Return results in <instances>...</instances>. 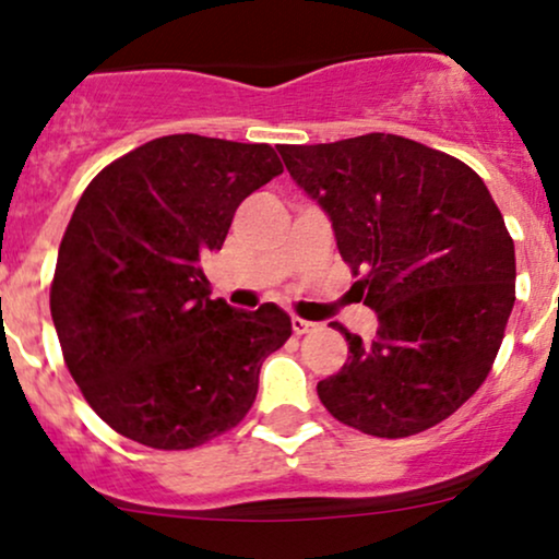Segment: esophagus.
<instances>
[{"label": "esophagus", "mask_w": 559, "mask_h": 559, "mask_svg": "<svg viewBox=\"0 0 559 559\" xmlns=\"http://www.w3.org/2000/svg\"><path fill=\"white\" fill-rule=\"evenodd\" d=\"M292 329H294V333H297V336H301V333L316 331V329H318V323H310V320H305V318H297V316H294V318H292Z\"/></svg>", "instance_id": "1"}]
</instances>
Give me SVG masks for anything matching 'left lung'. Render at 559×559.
<instances>
[{"label": "left lung", "instance_id": "left-lung-1", "mask_svg": "<svg viewBox=\"0 0 559 559\" xmlns=\"http://www.w3.org/2000/svg\"><path fill=\"white\" fill-rule=\"evenodd\" d=\"M286 170L331 217L336 247L378 316L349 342L318 396L378 439L436 426L489 376L515 305V243L478 173L394 133L278 146Z\"/></svg>", "mask_w": 559, "mask_h": 559}]
</instances>
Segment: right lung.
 Returning a JSON list of instances; mask_svg holds the SVG:
<instances>
[{"label": "right lung", "mask_w": 559, "mask_h": 559, "mask_svg": "<svg viewBox=\"0 0 559 559\" xmlns=\"http://www.w3.org/2000/svg\"><path fill=\"white\" fill-rule=\"evenodd\" d=\"M278 173L267 144L173 133L107 165L75 204L49 307L70 376L126 439L191 449L252 407L292 318L210 299L202 262Z\"/></svg>", "instance_id": "right-lung-1"}]
</instances>
